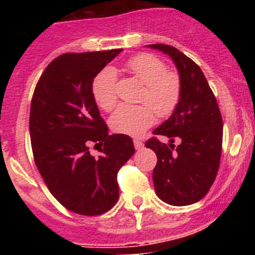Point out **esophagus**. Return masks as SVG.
<instances>
[{"label":"esophagus","mask_w":255,"mask_h":255,"mask_svg":"<svg viewBox=\"0 0 255 255\" xmlns=\"http://www.w3.org/2000/svg\"><path fill=\"white\" fill-rule=\"evenodd\" d=\"M134 147H135V149H136V150H140V149H143L144 144L141 143L140 140H136V139H135V140H134Z\"/></svg>","instance_id":"esophagus-1"}]
</instances>
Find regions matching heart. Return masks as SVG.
<instances>
[{"instance_id": "heart-1", "label": "heart", "mask_w": 255, "mask_h": 255, "mask_svg": "<svg viewBox=\"0 0 255 255\" xmlns=\"http://www.w3.org/2000/svg\"><path fill=\"white\" fill-rule=\"evenodd\" d=\"M126 69L143 83L139 101L144 105L117 108L110 119L112 130L120 134L138 136L153 125L155 114L167 116L175 110L180 100V79L175 73L166 71L164 64L155 56L140 53L130 58ZM97 105L105 111H111L116 105V73L106 67L97 74L92 85Z\"/></svg>"}]
</instances>
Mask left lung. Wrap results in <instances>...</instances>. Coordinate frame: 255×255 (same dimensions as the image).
Here are the masks:
<instances>
[{
	"label": "left lung",
	"instance_id": "obj_1",
	"mask_svg": "<svg viewBox=\"0 0 255 255\" xmlns=\"http://www.w3.org/2000/svg\"><path fill=\"white\" fill-rule=\"evenodd\" d=\"M148 47L170 56L180 78L179 103L167 120L153 131L167 136L170 144L155 138L145 143L157 154L153 170L155 194L171 206H189L208 193L217 175L222 116L203 71L194 61L167 44ZM175 138L180 141L177 147L173 145Z\"/></svg>",
	"mask_w": 255,
	"mask_h": 255
}]
</instances>
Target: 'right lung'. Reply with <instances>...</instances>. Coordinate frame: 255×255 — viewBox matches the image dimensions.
Wrapping results in <instances>:
<instances>
[{"label":"right lung","mask_w":255,"mask_h":255,"mask_svg":"<svg viewBox=\"0 0 255 255\" xmlns=\"http://www.w3.org/2000/svg\"><path fill=\"white\" fill-rule=\"evenodd\" d=\"M121 51L58 56L31 100L29 130L38 171L51 194L78 215H102L117 203V172L135 152L130 136L108 134L92 92L97 74ZM92 141L104 145L98 157L89 153Z\"/></svg>","instance_id":"obj_1"}]
</instances>
